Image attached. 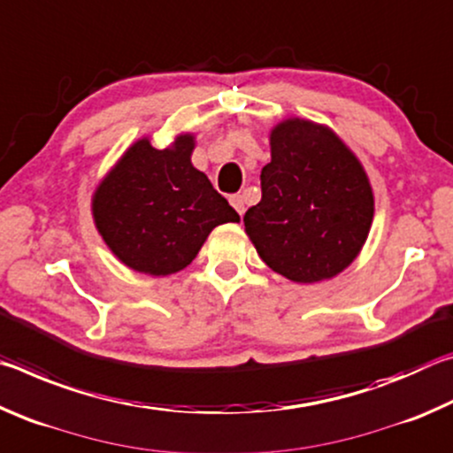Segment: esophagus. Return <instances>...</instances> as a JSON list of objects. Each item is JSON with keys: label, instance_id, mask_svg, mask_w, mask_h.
I'll return each instance as SVG.
<instances>
[{"label": "esophagus", "instance_id": "34e87169", "mask_svg": "<svg viewBox=\"0 0 453 453\" xmlns=\"http://www.w3.org/2000/svg\"><path fill=\"white\" fill-rule=\"evenodd\" d=\"M229 203L234 205L235 211L240 213V216H243V211H245V202H243V196H240V194H235V196H229Z\"/></svg>", "mask_w": 453, "mask_h": 453}]
</instances>
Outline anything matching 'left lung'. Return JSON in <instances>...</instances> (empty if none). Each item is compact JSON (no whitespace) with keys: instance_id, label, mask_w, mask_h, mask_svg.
Wrapping results in <instances>:
<instances>
[{"instance_id":"8db88e82","label":"left lung","mask_w":453,"mask_h":453,"mask_svg":"<svg viewBox=\"0 0 453 453\" xmlns=\"http://www.w3.org/2000/svg\"><path fill=\"white\" fill-rule=\"evenodd\" d=\"M262 202L243 216L245 234L275 273L296 283L334 278L370 234L373 191L364 165L332 129L289 118L270 134Z\"/></svg>"}]
</instances>
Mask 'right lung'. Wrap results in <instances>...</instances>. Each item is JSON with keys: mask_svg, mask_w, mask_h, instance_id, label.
<instances>
[{"mask_svg": "<svg viewBox=\"0 0 453 453\" xmlns=\"http://www.w3.org/2000/svg\"><path fill=\"white\" fill-rule=\"evenodd\" d=\"M194 148L191 134H180L165 150L142 137L94 191L91 213L99 235L135 272H180L194 262L213 227L240 221L208 175L191 164Z\"/></svg>", "mask_w": 453, "mask_h": 453, "instance_id": "right-lung-1", "label": "right lung"}]
</instances>
